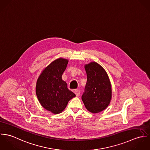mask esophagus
<instances>
[{"label": "esophagus", "mask_w": 150, "mask_h": 150, "mask_svg": "<svg viewBox=\"0 0 150 150\" xmlns=\"http://www.w3.org/2000/svg\"><path fill=\"white\" fill-rule=\"evenodd\" d=\"M74 93L76 94V96H79L80 95V91L78 89H76L74 91Z\"/></svg>", "instance_id": "1"}]
</instances>
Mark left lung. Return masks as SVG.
Masks as SVG:
<instances>
[{
	"label": "left lung",
	"instance_id": "obj_1",
	"mask_svg": "<svg viewBox=\"0 0 150 150\" xmlns=\"http://www.w3.org/2000/svg\"><path fill=\"white\" fill-rule=\"evenodd\" d=\"M87 81L81 99L86 108L92 113L105 110L111 99V83L103 67L95 62L85 65Z\"/></svg>",
	"mask_w": 150,
	"mask_h": 150
}]
</instances>
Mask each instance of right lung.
<instances>
[{
    "mask_svg": "<svg viewBox=\"0 0 150 150\" xmlns=\"http://www.w3.org/2000/svg\"><path fill=\"white\" fill-rule=\"evenodd\" d=\"M68 60L62 58L52 62L39 76L36 86L38 99L45 109L57 114L62 112L68 102L76 96L62 79Z\"/></svg>",
    "mask_w": 150,
    "mask_h": 150,
    "instance_id": "right-lung-1",
    "label": "right lung"
}]
</instances>
